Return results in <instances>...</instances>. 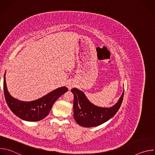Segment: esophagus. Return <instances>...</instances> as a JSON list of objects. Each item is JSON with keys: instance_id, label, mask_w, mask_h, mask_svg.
Returning a JSON list of instances; mask_svg holds the SVG:
<instances>
[{"instance_id": "esophagus-1", "label": "esophagus", "mask_w": 155, "mask_h": 155, "mask_svg": "<svg viewBox=\"0 0 155 155\" xmlns=\"http://www.w3.org/2000/svg\"><path fill=\"white\" fill-rule=\"evenodd\" d=\"M74 86V83L72 81H69L68 83V87L69 90H71Z\"/></svg>"}]
</instances>
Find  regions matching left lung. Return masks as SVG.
I'll return each instance as SVG.
<instances>
[{"mask_svg":"<svg viewBox=\"0 0 155 155\" xmlns=\"http://www.w3.org/2000/svg\"><path fill=\"white\" fill-rule=\"evenodd\" d=\"M74 94V118L77 124L86 127L101 125L112 118L122 104L124 90L118 102L110 108L99 107L89 101L84 93L77 88L71 90Z\"/></svg>","mask_w":155,"mask_h":155,"instance_id":"8db88e82","label":"left lung"}]
</instances>
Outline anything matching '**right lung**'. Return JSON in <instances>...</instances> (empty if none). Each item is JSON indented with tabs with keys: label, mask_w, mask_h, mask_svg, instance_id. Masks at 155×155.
<instances>
[{
	"label": "right lung",
	"mask_w": 155,
	"mask_h": 155,
	"mask_svg": "<svg viewBox=\"0 0 155 155\" xmlns=\"http://www.w3.org/2000/svg\"><path fill=\"white\" fill-rule=\"evenodd\" d=\"M4 91L7 104L12 112L21 119L28 121H38L45 118L50 113L54 102L68 91L65 86L57 88L43 97L31 102H23L13 97L8 93L4 78Z\"/></svg>",
	"instance_id": "add662e5"
}]
</instances>
